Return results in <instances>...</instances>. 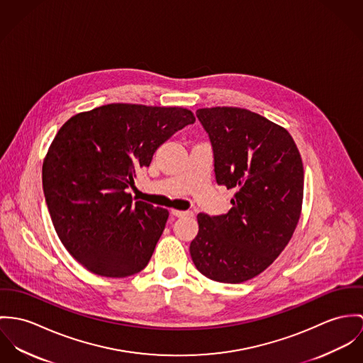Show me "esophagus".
Wrapping results in <instances>:
<instances>
[{"label": "esophagus", "instance_id": "34e87169", "mask_svg": "<svg viewBox=\"0 0 363 363\" xmlns=\"http://www.w3.org/2000/svg\"><path fill=\"white\" fill-rule=\"evenodd\" d=\"M171 213L175 217H185V216H192L194 214L192 211H184V210H177V208H172Z\"/></svg>", "mask_w": 363, "mask_h": 363}]
</instances>
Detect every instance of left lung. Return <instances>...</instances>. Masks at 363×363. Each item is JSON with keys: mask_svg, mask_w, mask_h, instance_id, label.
I'll return each mask as SVG.
<instances>
[{"mask_svg": "<svg viewBox=\"0 0 363 363\" xmlns=\"http://www.w3.org/2000/svg\"><path fill=\"white\" fill-rule=\"evenodd\" d=\"M196 117L213 146L216 181L235 196L227 214H198L191 256L213 281H247L292 238L303 199L302 159L285 128L249 110L199 108Z\"/></svg>", "mask_w": 363, "mask_h": 363, "instance_id": "8db88e82", "label": "left lung"}]
</instances>
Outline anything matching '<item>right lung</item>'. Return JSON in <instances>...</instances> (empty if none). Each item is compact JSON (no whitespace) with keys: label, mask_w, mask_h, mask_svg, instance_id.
<instances>
[{"label":"right lung","mask_w":363,"mask_h":363,"mask_svg":"<svg viewBox=\"0 0 363 363\" xmlns=\"http://www.w3.org/2000/svg\"><path fill=\"white\" fill-rule=\"evenodd\" d=\"M194 122L182 107L114 103L61 126L43 162V191L58 238L84 269L122 279L147 266L168 210L132 201L126 188L160 145Z\"/></svg>","instance_id":"obj_1"}]
</instances>
